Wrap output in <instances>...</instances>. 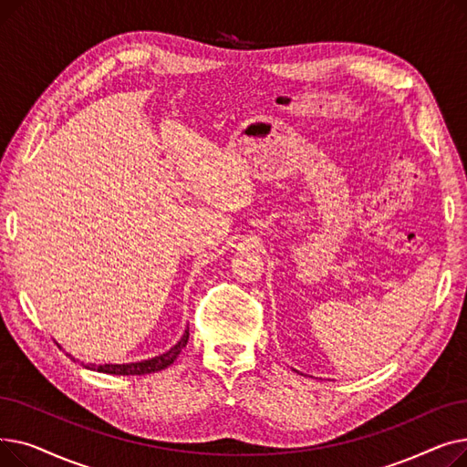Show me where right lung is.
<instances>
[{"instance_id": "right-lung-1", "label": "right lung", "mask_w": 467, "mask_h": 467, "mask_svg": "<svg viewBox=\"0 0 467 467\" xmlns=\"http://www.w3.org/2000/svg\"><path fill=\"white\" fill-rule=\"evenodd\" d=\"M189 340V327L183 333V337L178 340V345L171 347L168 352L155 356L151 359H145V361H136V363H122V365H85L92 371H100V373H108V375H150V373H157L166 369L168 365L174 363V359L178 358V354L182 352V348L187 345Z\"/></svg>"}]
</instances>
